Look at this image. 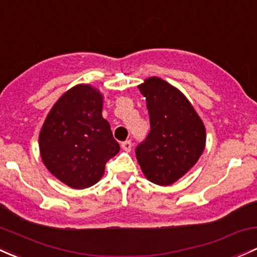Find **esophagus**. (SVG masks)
Listing matches in <instances>:
<instances>
[{"instance_id": "1", "label": "esophagus", "mask_w": 257, "mask_h": 257, "mask_svg": "<svg viewBox=\"0 0 257 257\" xmlns=\"http://www.w3.org/2000/svg\"><path fill=\"white\" fill-rule=\"evenodd\" d=\"M132 142L131 140H125V142L121 143V148H123L124 151H131L132 150Z\"/></svg>"}]
</instances>
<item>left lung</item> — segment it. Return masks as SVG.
Instances as JSON below:
<instances>
[{
  "instance_id": "obj_1",
  "label": "left lung",
  "mask_w": 257,
  "mask_h": 257,
  "mask_svg": "<svg viewBox=\"0 0 257 257\" xmlns=\"http://www.w3.org/2000/svg\"><path fill=\"white\" fill-rule=\"evenodd\" d=\"M139 90L147 98L150 132L136 148L138 163L151 182L172 185L198 161L206 128L188 99L166 81L150 77Z\"/></svg>"
}]
</instances>
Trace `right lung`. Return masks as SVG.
<instances>
[{"label": "right lung", "instance_id": "add662e5", "mask_svg": "<svg viewBox=\"0 0 257 257\" xmlns=\"http://www.w3.org/2000/svg\"><path fill=\"white\" fill-rule=\"evenodd\" d=\"M102 104L101 93L90 85L75 86L54 104L40 131L43 163L72 188L93 186L120 149L102 117Z\"/></svg>", "mask_w": 257, "mask_h": 257}]
</instances>
